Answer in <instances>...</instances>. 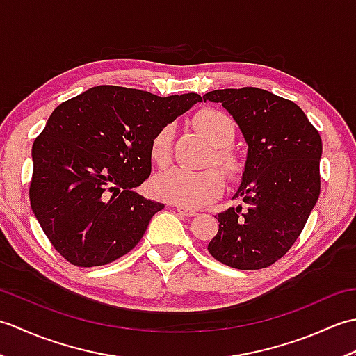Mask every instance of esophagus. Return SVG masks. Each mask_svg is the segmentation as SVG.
I'll return each mask as SVG.
<instances>
[{
	"instance_id": "1",
	"label": "esophagus",
	"mask_w": 356,
	"mask_h": 356,
	"mask_svg": "<svg viewBox=\"0 0 356 356\" xmlns=\"http://www.w3.org/2000/svg\"><path fill=\"white\" fill-rule=\"evenodd\" d=\"M176 209L179 214H182L185 217H194L195 214H197V211L193 209V208H186V207H182V205H176Z\"/></svg>"
}]
</instances>
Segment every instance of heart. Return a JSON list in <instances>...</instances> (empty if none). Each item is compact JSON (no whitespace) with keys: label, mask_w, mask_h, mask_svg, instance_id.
Returning a JSON list of instances; mask_svg holds the SVG:
<instances>
[{"label":"heart","mask_w":356,"mask_h":356,"mask_svg":"<svg viewBox=\"0 0 356 356\" xmlns=\"http://www.w3.org/2000/svg\"><path fill=\"white\" fill-rule=\"evenodd\" d=\"M194 125L213 143L209 165H216L229 180L241 177L245 162L232 148L237 139V124L228 113L218 108H205L194 118ZM176 125L165 124L154 133L149 142V156L161 168H166L172 161ZM216 168L205 171L171 170L161 174L154 182L159 197L170 200L186 208L205 207L209 202L220 197L225 191V177Z\"/></svg>","instance_id":"b5f03b06"}]
</instances>
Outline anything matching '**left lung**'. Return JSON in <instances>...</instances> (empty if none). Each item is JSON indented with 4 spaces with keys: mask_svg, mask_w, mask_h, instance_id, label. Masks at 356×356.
Here are the masks:
<instances>
[{
    "mask_svg": "<svg viewBox=\"0 0 356 356\" xmlns=\"http://www.w3.org/2000/svg\"><path fill=\"white\" fill-rule=\"evenodd\" d=\"M203 101L220 102L249 145L236 194L243 205L218 214L208 251L236 269L268 268L297 241L318 200L321 136L297 104L266 90H214Z\"/></svg>",
    "mask_w": 356,
    "mask_h": 356,
    "instance_id": "1",
    "label": "left lung"
}]
</instances>
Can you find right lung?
Returning <instances> with one entry per match:
<instances>
[{
  "mask_svg": "<svg viewBox=\"0 0 356 356\" xmlns=\"http://www.w3.org/2000/svg\"><path fill=\"white\" fill-rule=\"evenodd\" d=\"M197 93L161 97L99 86L53 110L32 147L30 205L51 246L79 268L130 252L163 203L134 193L151 172L149 142Z\"/></svg>",
  "mask_w": 356,
  "mask_h": 356,
  "instance_id": "obj_1",
  "label": "right lung"
}]
</instances>
